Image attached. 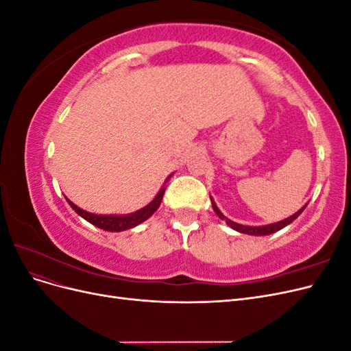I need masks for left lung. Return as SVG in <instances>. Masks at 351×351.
Wrapping results in <instances>:
<instances>
[{
	"label": "left lung",
	"instance_id": "1",
	"mask_svg": "<svg viewBox=\"0 0 351 351\" xmlns=\"http://www.w3.org/2000/svg\"><path fill=\"white\" fill-rule=\"evenodd\" d=\"M210 202H212V208H214V210H215V214L221 218V219H224L226 222H227V226H230L232 230H236V231H239V232H243V234H249V236H268V234H272V232H275V231H280V230H282L284 227H287L289 224H291V222L299 217L302 212L304 210V208L307 206V204L302 208V209H299L295 212V214H293L291 217H289V218H285V219H282V221H278V222H274V224H268V226H259V227H252V226H243V224H237V222H234V221H231V219H228L224 214H222V212L218 209V206L215 205V202H214V199L210 197Z\"/></svg>",
	"mask_w": 351,
	"mask_h": 351
}]
</instances>
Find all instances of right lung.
Listing matches in <instances>:
<instances>
[{
  "label": "right lung",
  "instance_id": "right-lung-1",
  "mask_svg": "<svg viewBox=\"0 0 351 351\" xmlns=\"http://www.w3.org/2000/svg\"><path fill=\"white\" fill-rule=\"evenodd\" d=\"M173 174H169L165 180V183L168 182L169 178H171ZM165 183L164 186L159 189V192L156 193V196L154 197V200L151 204H147L146 206H143L142 209L132 212V214H125V215H98V214H92V212L84 210L82 208H79L77 205H74L70 199H67L69 205L74 209V212H77V214L83 218L86 219L90 224H93L95 227H98L101 230L105 231H112V232H119V231H125V230H130L136 226L142 224L143 221H146L147 218H151L154 215V212L159 208L165 193Z\"/></svg>",
  "mask_w": 351,
  "mask_h": 351
}]
</instances>
